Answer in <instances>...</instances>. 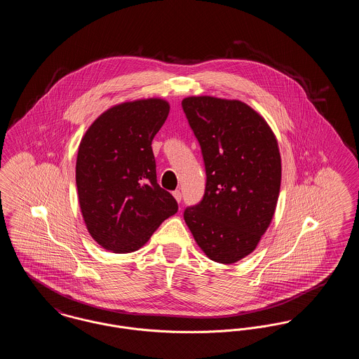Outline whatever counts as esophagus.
<instances>
[{
	"mask_svg": "<svg viewBox=\"0 0 359 359\" xmlns=\"http://www.w3.org/2000/svg\"><path fill=\"white\" fill-rule=\"evenodd\" d=\"M173 196H175V199L177 201V203H180V202H182V192H180L179 189L173 191Z\"/></svg>",
	"mask_w": 359,
	"mask_h": 359,
	"instance_id": "obj_1",
	"label": "esophagus"
}]
</instances>
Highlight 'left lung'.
<instances>
[{
    "mask_svg": "<svg viewBox=\"0 0 359 359\" xmlns=\"http://www.w3.org/2000/svg\"><path fill=\"white\" fill-rule=\"evenodd\" d=\"M205 170V195L184 221L205 256L234 264L256 249L273 218L281 183L277 140L241 101L188 97L182 102Z\"/></svg>",
    "mask_w": 359,
    "mask_h": 359,
    "instance_id": "8db88e82",
    "label": "left lung"
}]
</instances>
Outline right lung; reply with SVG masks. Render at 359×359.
<instances>
[{
  "instance_id": "1",
  "label": "right lung",
  "mask_w": 359,
  "mask_h": 359,
  "mask_svg": "<svg viewBox=\"0 0 359 359\" xmlns=\"http://www.w3.org/2000/svg\"><path fill=\"white\" fill-rule=\"evenodd\" d=\"M170 104L151 98L117 104L101 114L76 157L79 205L90 236L103 249L130 253L177 212V202L156 177L152 141Z\"/></svg>"
}]
</instances>
